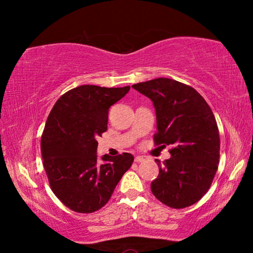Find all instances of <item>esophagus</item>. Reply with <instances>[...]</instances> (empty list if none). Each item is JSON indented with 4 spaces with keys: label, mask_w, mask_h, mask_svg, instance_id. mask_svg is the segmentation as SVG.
<instances>
[{
    "label": "esophagus",
    "mask_w": 253,
    "mask_h": 253,
    "mask_svg": "<svg viewBox=\"0 0 253 253\" xmlns=\"http://www.w3.org/2000/svg\"><path fill=\"white\" fill-rule=\"evenodd\" d=\"M144 161H146V157H145V156H136L135 157L136 163H140V162H144Z\"/></svg>",
    "instance_id": "esophagus-1"
}]
</instances>
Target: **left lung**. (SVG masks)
Instances as JSON below:
<instances>
[{
  "label": "left lung",
  "instance_id": "left-lung-1",
  "mask_svg": "<svg viewBox=\"0 0 253 253\" xmlns=\"http://www.w3.org/2000/svg\"><path fill=\"white\" fill-rule=\"evenodd\" d=\"M153 101L155 146H170L169 160H155L160 173L152 193L172 209L191 207L211 187L220 161V135L213 111L191 85L157 78L131 85Z\"/></svg>",
  "mask_w": 253,
  "mask_h": 253
}]
</instances>
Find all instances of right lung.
I'll return each mask as SVG.
<instances>
[{
	"label": "right lung",
	"mask_w": 253,
	"mask_h": 253,
	"mask_svg": "<svg viewBox=\"0 0 253 253\" xmlns=\"http://www.w3.org/2000/svg\"><path fill=\"white\" fill-rule=\"evenodd\" d=\"M130 87L84 84L59 98L41 137L43 168L54 195L78 213H92L108 202L134 157L129 153L97 160V137L107 130L109 107Z\"/></svg>",
	"instance_id": "right-lung-1"
}]
</instances>
